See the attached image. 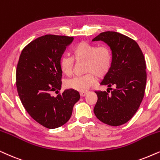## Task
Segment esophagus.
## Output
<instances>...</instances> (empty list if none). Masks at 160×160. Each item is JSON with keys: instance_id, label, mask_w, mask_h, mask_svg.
I'll return each instance as SVG.
<instances>
[{"instance_id": "esophagus-1", "label": "esophagus", "mask_w": 160, "mask_h": 160, "mask_svg": "<svg viewBox=\"0 0 160 160\" xmlns=\"http://www.w3.org/2000/svg\"><path fill=\"white\" fill-rule=\"evenodd\" d=\"M87 94H88V92H80V96H81V97H85Z\"/></svg>"}]
</instances>
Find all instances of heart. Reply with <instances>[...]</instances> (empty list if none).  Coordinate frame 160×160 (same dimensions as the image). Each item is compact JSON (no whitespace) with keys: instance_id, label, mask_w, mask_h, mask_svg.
<instances>
[{"instance_id":"1","label":"heart","mask_w":160,"mask_h":160,"mask_svg":"<svg viewBox=\"0 0 160 160\" xmlns=\"http://www.w3.org/2000/svg\"><path fill=\"white\" fill-rule=\"evenodd\" d=\"M72 58L64 56L60 60L62 74L71 76L73 73L74 61L83 62L84 75L66 80V88L78 92H86L92 86L98 78H103L108 74L112 63V52L108 46H98L87 41H81L72 50Z\"/></svg>"}]
</instances>
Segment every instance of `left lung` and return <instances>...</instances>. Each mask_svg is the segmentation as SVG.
Masks as SVG:
<instances>
[{
  "label": "left lung",
  "mask_w": 160,
  "mask_h": 160,
  "mask_svg": "<svg viewBox=\"0 0 160 160\" xmlns=\"http://www.w3.org/2000/svg\"><path fill=\"white\" fill-rule=\"evenodd\" d=\"M102 40L110 46L112 63L101 85L115 88L109 95L98 91L94 108L101 122L118 126L128 122L137 112L144 98L146 85V64L144 55L134 40L116 32H104L92 41Z\"/></svg>",
  "instance_id": "left-lung-1"
}]
</instances>
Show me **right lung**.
Wrapping results in <instances>:
<instances>
[{
    "mask_svg": "<svg viewBox=\"0 0 160 160\" xmlns=\"http://www.w3.org/2000/svg\"><path fill=\"white\" fill-rule=\"evenodd\" d=\"M73 37L46 35L32 40L22 50L16 69V86L26 111L47 128L62 126L70 119L80 94L61 88L60 60Z\"/></svg>",
    "mask_w": 160,
    "mask_h": 160,
    "instance_id": "right-lung-1",
    "label": "right lung"
}]
</instances>
